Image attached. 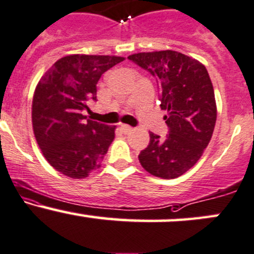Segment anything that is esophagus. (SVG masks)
Listing matches in <instances>:
<instances>
[{
	"label": "esophagus",
	"mask_w": 254,
	"mask_h": 254,
	"mask_svg": "<svg viewBox=\"0 0 254 254\" xmlns=\"http://www.w3.org/2000/svg\"><path fill=\"white\" fill-rule=\"evenodd\" d=\"M121 130H122V131L124 132V133H129V132L132 131V127H129V125L122 124V125H121Z\"/></svg>",
	"instance_id": "obj_1"
}]
</instances>
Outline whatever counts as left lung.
Returning <instances> with one entry per match:
<instances>
[{
	"label": "left lung",
	"mask_w": 254,
	"mask_h": 254,
	"mask_svg": "<svg viewBox=\"0 0 254 254\" xmlns=\"http://www.w3.org/2000/svg\"><path fill=\"white\" fill-rule=\"evenodd\" d=\"M127 58L158 79L160 108L168 112L164 119L170 129L164 138L149 132V143L138 160L155 177L182 176L201 158L216 125V99L207 69L200 61L175 50Z\"/></svg>",
	"instance_id": "obj_1"
}]
</instances>
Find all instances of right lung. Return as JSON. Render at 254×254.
Here are the masks:
<instances>
[{"instance_id":"add662e5","label":"right lung","mask_w":254,"mask_h":254,"mask_svg":"<svg viewBox=\"0 0 254 254\" xmlns=\"http://www.w3.org/2000/svg\"><path fill=\"white\" fill-rule=\"evenodd\" d=\"M125 58L72 54L42 76L32 99V127L42 154L65 176L80 180L101 166L116 127L86 119L96 101V84L107 69Z\"/></svg>"}]
</instances>
